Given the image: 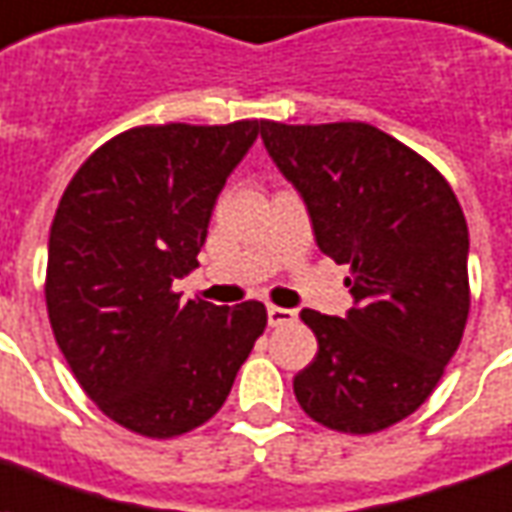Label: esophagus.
Segmentation results:
<instances>
[{
    "mask_svg": "<svg viewBox=\"0 0 512 512\" xmlns=\"http://www.w3.org/2000/svg\"><path fill=\"white\" fill-rule=\"evenodd\" d=\"M267 319H270V327H286V324L297 322V313L289 311V308L270 305V308H267Z\"/></svg>",
    "mask_w": 512,
    "mask_h": 512,
    "instance_id": "esophagus-1",
    "label": "esophagus"
}]
</instances>
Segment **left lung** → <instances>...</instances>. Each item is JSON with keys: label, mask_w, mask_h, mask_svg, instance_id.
<instances>
[{"label": "left lung", "mask_w": 512, "mask_h": 512, "mask_svg": "<svg viewBox=\"0 0 512 512\" xmlns=\"http://www.w3.org/2000/svg\"><path fill=\"white\" fill-rule=\"evenodd\" d=\"M261 138L354 297L346 319L300 313L319 352L294 376L297 404L330 431L379 434L425 404L464 338V210L423 155L374 125L264 119Z\"/></svg>", "instance_id": "obj_1"}]
</instances>
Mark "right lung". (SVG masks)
I'll list each match as a JSON object with an SVG mask.
<instances>
[{
	"instance_id": "right-lung-1",
	"label": "right lung",
	"mask_w": 512,
	"mask_h": 512,
	"mask_svg": "<svg viewBox=\"0 0 512 512\" xmlns=\"http://www.w3.org/2000/svg\"><path fill=\"white\" fill-rule=\"evenodd\" d=\"M259 130L261 119L138 125L95 149L59 199L48 322L81 390L133 434L207 423L267 327L256 300L223 308L171 289L199 267L215 199Z\"/></svg>"
}]
</instances>
